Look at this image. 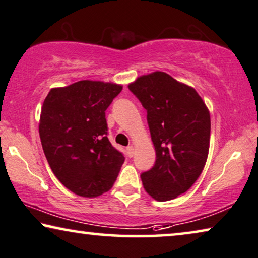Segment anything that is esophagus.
Masks as SVG:
<instances>
[{"mask_svg":"<svg viewBox=\"0 0 258 258\" xmlns=\"http://www.w3.org/2000/svg\"><path fill=\"white\" fill-rule=\"evenodd\" d=\"M126 151H127V155L130 157H132L134 155V147H133V146H128V147L126 148Z\"/></svg>","mask_w":258,"mask_h":258,"instance_id":"obj_1","label":"esophagus"}]
</instances>
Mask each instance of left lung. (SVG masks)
<instances>
[{
    "label": "left lung",
    "instance_id": "obj_1",
    "mask_svg": "<svg viewBox=\"0 0 258 258\" xmlns=\"http://www.w3.org/2000/svg\"><path fill=\"white\" fill-rule=\"evenodd\" d=\"M130 90L147 110L156 161L141 174L142 185L157 202L184 194L201 176L210 149L211 118L205 102L187 84L164 72L141 75Z\"/></svg>",
    "mask_w": 258,
    "mask_h": 258
}]
</instances>
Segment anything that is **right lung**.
I'll list each match as a JSON object with an SVG mask.
<instances>
[{
    "label": "right lung",
    "mask_w": 258,
    "mask_h": 258,
    "mask_svg": "<svg viewBox=\"0 0 258 258\" xmlns=\"http://www.w3.org/2000/svg\"><path fill=\"white\" fill-rule=\"evenodd\" d=\"M121 89L113 82L82 80L52 88L43 103L39 136L46 159L55 177L81 197L109 191L125 161L107 139L105 119Z\"/></svg>",
    "instance_id": "right-lung-1"
}]
</instances>
